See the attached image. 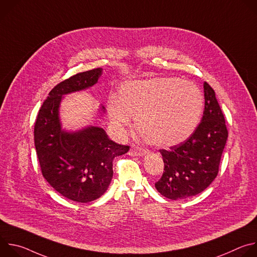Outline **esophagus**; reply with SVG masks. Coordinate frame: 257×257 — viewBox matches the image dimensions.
I'll return each mask as SVG.
<instances>
[{
    "instance_id": "esophagus-1",
    "label": "esophagus",
    "mask_w": 257,
    "mask_h": 257,
    "mask_svg": "<svg viewBox=\"0 0 257 257\" xmlns=\"http://www.w3.org/2000/svg\"><path fill=\"white\" fill-rule=\"evenodd\" d=\"M148 154H149L148 151H145L141 148H138V146H135V145L132 146L130 150V153H129V155L132 157H141V156H145Z\"/></svg>"
}]
</instances>
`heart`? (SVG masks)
Segmentation results:
<instances>
[{
  "label": "heart",
  "instance_id": "heart-1",
  "mask_svg": "<svg viewBox=\"0 0 257 257\" xmlns=\"http://www.w3.org/2000/svg\"><path fill=\"white\" fill-rule=\"evenodd\" d=\"M106 107L119 128L129 126L132 117L145 141L170 148L186 140L198 126L203 95L191 81L157 77L126 82L119 99L109 97Z\"/></svg>",
  "mask_w": 257,
  "mask_h": 257
}]
</instances>
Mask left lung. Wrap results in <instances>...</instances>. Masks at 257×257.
<instances>
[{"mask_svg": "<svg viewBox=\"0 0 257 257\" xmlns=\"http://www.w3.org/2000/svg\"><path fill=\"white\" fill-rule=\"evenodd\" d=\"M203 91V116L195 131L184 142L160 151L165 169L156 188L172 200L195 196L211 184L228 139L225 118L214 90L204 82Z\"/></svg>", "mask_w": 257, "mask_h": 257, "instance_id": "left-lung-1", "label": "left lung"}]
</instances>
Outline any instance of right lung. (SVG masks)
I'll use <instances>...</instances> for the list:
<instances>
[{
	"label": "right lung",
	"mask_w": 257,
	"mask_h": 257,
	"mask_svg": "<svg viewBox=\"0 0 257 257\" xmlns=\"http://www.w3.org/2000/svg\"><path fill=\"white\" fill-rule=\"evenodd\" d=\"M101 73L102 69L96 68L56 85L34 125V145L44 178L61 195L76 202L99 198L112 181L114 158L129 151V146L109 139L100 127L90 125L76 131L62 127L60 105L64 96L92 87ZM98 112L105 113L103 105Z\"/></svg>",
	"instance_id": "1"
}]
</instances>
